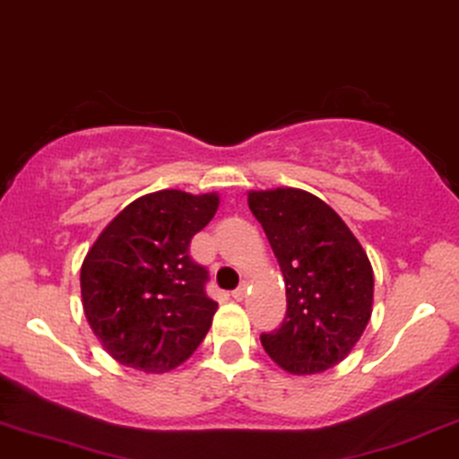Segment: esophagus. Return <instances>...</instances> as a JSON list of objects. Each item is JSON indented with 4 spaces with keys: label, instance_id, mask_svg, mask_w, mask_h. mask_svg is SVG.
I'll return each instance as SVG.
<instances>
[{
    "label": "esophagus",
    "instance_id": "1",
    "mask_svg": "<svg viewBox=\"0 0 459 459\" xmlns=\"http://www.w3.org/2000/svg\"><path fill=\"white\" fill-rule=\"evenodd\" d=\"M246 293H247V285L243 283V285H239L237 287V290L233 291V298L237 302H243V298H246Z\"/></svg>",
    "mask_w": 459,
    "mask_h": 459
}]
</instances>
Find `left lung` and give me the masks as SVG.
<instances>
[{
	"instance_id": "obj_1",
	"label": "left lung",
	"mask_w": 459,
	"mask_h": 459,
	"mask_svg": "<svg viewBox=\"0 0 459 459\" xmlns=\"http://www.w3.org/2000/svg\"><path fill=\"white\" fill-rule=\"evenodd\" d=\"M285 281L287 315L262 333L268 357L291 376L344 361L374 310V268L361 243L325 201L302 188L249 191Z\"/></svg>"
}]
</instances>
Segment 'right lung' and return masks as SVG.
Returning <instances> with one entry per match:
<instances>
[{"label":"right lung","mask_w":459,"mask_h":459,"mask_svg":"<svg viewBox=\"0 0 459 459\" xmlns=\"http://www.w3.org/2000/svg\"><path fill=\"white\" fill-rule=\"evenodd\" d=\"M218 205V193L143 195L91 243L79 274L83 313L117 363L166 374L204 342L218 304L205 296L207 271L191 260L188 243Z\"/></svg>","instance_id":"add662e5"}]
</instances>
